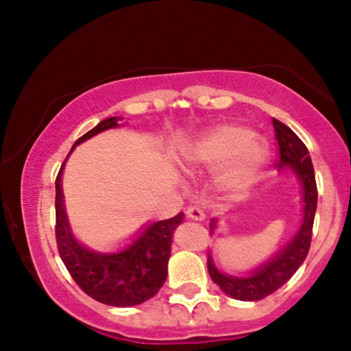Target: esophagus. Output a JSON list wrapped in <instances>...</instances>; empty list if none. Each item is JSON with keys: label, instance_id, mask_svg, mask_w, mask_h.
Listing matches in <instances>:
<instances>
[{"label": "esophagus", "instance_id": "34e87169", "mask_svg": "<svg viewBox=\"0 0 351 351\" xmlns=\"http://www.w3.org/2000/svg\"><path fill=\"white\" fill-rule=\"evenodd\" d=\"M186 215H188L191 220H196V221H202L204 219H206L204 212L197 207H188V210H186Z\"/></svg>", "mask_w": 351, "mask_h": 351}]
</instances>
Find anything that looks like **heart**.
Returning a JSON list of instances; mask_svg holds the SVG:
<instances>
[{
    "label": "heart",
    "instance_id": "1",
    "mask_svg": "<svg viewBox=\"0 0 351 351\" xmlns=\"http://www.w3.org/2000/svg\"><path fill=\"white\" fill-rule=\"evenodd\" d=\"M269 162V145L238 124L223 123L204 131L183 150L188 170L217 167V184L230 194L251 188Z\"/></svg>",
    "mask_w": 351,
    "mask_h": 351
}]
</instances>
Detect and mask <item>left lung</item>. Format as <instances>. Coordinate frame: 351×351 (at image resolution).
I'll return each mask as SVG.
<instances>
[{
	"mask_svg": "<svg viewBox=\"0 0 351 351\" xmlns=\"http://www.w3.org/2000/svg\"><path fill=\"white\" fill-rule=\"evenodd\" d=\"M272 124L278 144L277 167L290 168L303 189V220L293 239H290L267 263L256 267L245 277L220 272L212 256H207V269L212 280L228 296L241 301L263 300L277 291L283 283L293 277L300 265L304 263L309 246H311L314 214L317 207V186L311 157L306 145L287 124L275 118L272 119ZM215 221V219H212L210 232H214L217 227Z\"/></svg>",
	"mask_w": 351,
	"mask_h": 351,
	"instance_id": "1",
	"label": "left lung"
}]
</instances>
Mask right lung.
I'll use <instances>...</instances> for the list:
<instances>
[{"instance_id": "obj_1", "label": "right lung", "mask_w": 351, "mask_h": 351, "mask_svg": "<svg viewBox=\"0 0 351 351\" xmlns=\"http://www.w3.org/2000/svg\"><path fill=\"white\" fill-rule=\"evenodd\" d=\"M118 119L121 118L113 117L100 121L94 130L79 137L71 152L76 145L90 139L99 132L119 126ZM64 163L61 165L55 181V232L58 252H60L71 277L81 287L84 293L108 306L126 308V306L141 304L152 298L167 280L173 232L183 221L184 214L181 212L168 220L154 221L149 227H143V233L130 246L118 252L108 254V252L88 250L74 238L68 215H66L63 188H61Z\"/></svg>"}]
</instances>
